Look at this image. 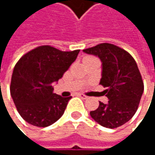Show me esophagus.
<instances>
[{
    "label": "esophagus",
    "instance_id": "esophagus-1",
    "mask_svg": "<svg viewBox=\"0 0 155 155\" xmlns=\"http://www.w3.org/2000/svg\"><path fill=\"white\" fill-rule=\"evenodd\" d=\"M78 96H79V97H81V98H82V99H87V96H86V95H84V94H82V93H79V94H78Z\"/></svg>",
    "mask_w": 155,
    "mask_h": 155
}]
</instances>
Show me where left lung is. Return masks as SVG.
I'll return each mask as SVG.
<instances>
[{"instance_id":"1","label":"left lung","mask_w":155,"mask_h":155,"mask_svg":"<svg viewBox=\"0 0 155 155\" xmlns=\"http://www.w3.org/2000/svg\"><path fill=\"white\" fill-rule=\"evenodd\" d=\"M98 56L102 64L100 84L108 88L103 92L107 103L100 101L91 117L107 128L118 127L129 121L137 112L143 92V82L132 55L112 44L102 43L83 50Z\"/></svg>"}]
</instances>
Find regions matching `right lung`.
<instances>
[{"label":"right lung","instance_id":"1","mask_svg":"<svg viewBox=\"0 0 155 155\" xmlns=\"http://www.w3.org/2000/svg\"><path fill=\"white\" fill-rule=\"evenodd\" d=\"M79 52L41 46L24 54L16 64L11 95L18 112L28 124L46 127L63 116L72 97L54 93L52 83L63 77Z\"/></svg>","mask_w":155,"mask_h":155}]
</instances>
